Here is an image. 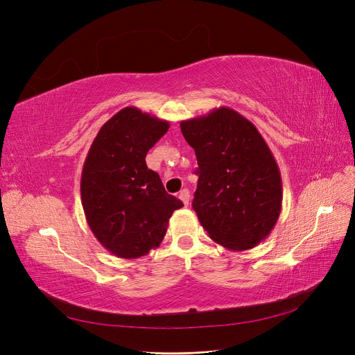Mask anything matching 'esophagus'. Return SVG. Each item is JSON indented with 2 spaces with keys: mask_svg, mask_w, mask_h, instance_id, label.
Wrapping results in <instances>:
<instances>
[{
  "mask_svg": "<svg viewBox=\"0 0 355 355\" xmlns=\"http://www.w3.org/2000/svg\"><path fill=\"white\" fill-rule=\"evenodd\" d=\"M179 200L185 204V206H188L189 204V191L188 189H182L180 192H179Z\"/></svg>",
  "mask_w": 355,
  "mask_h": 355,
  "instance_id": "obj_1",
  "label": "esophagus"
}]
</instances>
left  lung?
<instances>
[{"instance_id":"8db88e82","label":"left lung","mask_w":355,"mask_h":355,"mask_svg":"<svg viewBox=\"0 0 355 355\" xmlns=\"http://www.w3.org/2000/svg\"><path fill=\"white\" fill-rule=\"evenodd\" d=\"M194 148L198 184L192 201L209 237L230 250L263 241L280 218V168L257 128L227 106L180 121Z\"/></svg>"}]
</instances>
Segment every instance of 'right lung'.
Segmentation results:
<instances>
[{"label":"right lung","mask_w":355,"mask_h":355,"mask_svg":"<svg viewBox=\"0 0 355 355\" xmlns=\"http://www.w3.org/2000/svg\"><path fill=\"white\" fill-rule=\"evenodd\" d=\"M168 121L135 106L118 111L94 137L81 173V204L94 237L116 257L136 259L163 241L184 204L166 192L146 153Z\"/></svg>","instance_id":"right-lung-1"}]
</instances>
